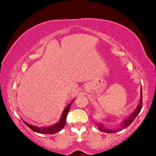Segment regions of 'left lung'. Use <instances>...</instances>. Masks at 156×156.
I'll use <instances>...</instances> for the list:
<instances>
[{"label": "left lung", "instance_id": "8db88e82", "mask_svg": "<svg viewBox=\"0 0 156 156\" xmlns=\"http://www.w3.org/2000/svg\"><path fill=\"white\" fill-rule=\"evenodd\" d=\"M140 101L139 102V104L138 105V107H136V109L133 111V112L131 113V114L129 115L127 118H126L125 120H122L121 123L120 124L119 126L117 129H107L106 127H105V126L102 125V123H99V122H95L96 125L98 126V129L100 131H101L102 132H105V133H116L118 131H121L123 129H126L127 126L131 125L132 122L134 120V119L137 117V115H138V113L140 112V111L142 108V88L140 89Z\"/></svg>", "mask_w": 156, "mask_h": 156}]
</instances>
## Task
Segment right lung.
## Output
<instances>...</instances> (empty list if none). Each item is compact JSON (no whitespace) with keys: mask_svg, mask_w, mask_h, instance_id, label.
<instances>
[{"mask_svg":"<svg viewBox=\"0 0 156 156\" xmlns=\"http://www.w3.org/2000/svg\"><path fill=\"white\" fill-rule=\"evenodd\" d=\"M74 100H73L65 108V109L63 110L62 114L60 120L57 123L54 124V125H49L47 126H37L30 125V124H28L27 122H25V121H23V122L25 123V125H27L29 128H30L31 130L36 132V133H44V134H54V133H58V132L61 131L62 129L65 126L66 119H67V113L69 112V111L71 105H72V102L74 101Z\"/></svg>","mask_w":156,"mask_h":156,"instance_id":"obj_1","label":"right lung"}]
</instances>
